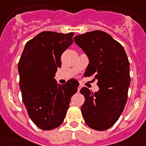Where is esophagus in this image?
I'll return each mask as SVG.
<instances>
[{
	"instance_id": "esophagus-1",
	"label": "esophagus",
	"mask_w": 146,
	"mask_h": 146,
	"mask_svg": "<svg viewBox=\"0 0 146 146\" xmlns=\"http://www.w3.org/2000/svg\"><path fill=\"white\" fill-rule=\"evenodd\" d=\"M82 87H83V86H81V85L79 86H78V91H80V90H81V88H82Z\"/></svg>"
}]
</instances>
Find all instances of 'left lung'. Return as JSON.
Listing matches in <instances>:
<instances>
[{
    "mask_svg": "<svg viewBox=\"0 0 146 146\" xmlns=\"http://www.w3.org/2000/svg\"><path fill=\"white\" fill-rule=\"evenodd\" d=\"M73 40L89 59L85 76L97 80L100 90H80L85 97L81 108L86 124L103 131L113 126L127 101L130 84L129 62L123 46L106 32L94 31L74 36Z\"/></svg>",
    "mask_w": 146,
    "mask_h": 146,
    "instance_id": "1",
    "label": "left lung"
}]
</instances>
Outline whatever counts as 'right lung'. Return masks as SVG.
Segmentation results:
<instances>
[{"mask_svg":"<svg viewBox=\"0 0 146 146\" xmlns=\"http://www.w3.org/2000/svg\"><path fill=\"white\" fill-rule=\"evenodd\" d=\"M73 33L44 31L29 40L18 63L20 88L34 124L51 130L63 123L79 83L71 79L60 85L54 79L62 53L73 43Z\"/></svg>","mask_w":146,"mask_h":146,"instance_id":"1","label":"right lung"}]
</instances>
